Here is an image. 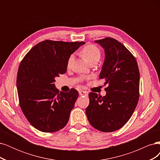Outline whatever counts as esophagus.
I'll return each instance as SVG.
<instances>
[{
    "mask_svg": "<svg viewBox=\"0 0 160 160\" xmlns=\"http://www.w3.org/2000/svg\"><path fill=\"white\" fill-rule=\"evenodd\" d=\"M79 93L80 95H83V96H88V92L85 91H79Z\"/></svg>",
    "mask_w": 160,
    "mask_h": 160,
    "instance_id": "34e87169",
    "label": "esophagus"
}]
</instances>
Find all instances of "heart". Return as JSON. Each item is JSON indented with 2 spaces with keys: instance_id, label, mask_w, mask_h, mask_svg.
I'll use <instances>...</instances> for the list:
<instances>
[{
  "instance_id": "1",
  "label": "heart",
  "mask_w": 160,
  "mask_h": 160,
  "mask_svg": "<svg viewBox=\"0 0 160 160\" xmlns=\"http://www.w3.org/2000/svg\"><path fill=\"white\" fill-rule=\"evenodd\" d=\"M80 53L89 63L94 61H98L101 57L100 49L96 45L93 44H88L85 45L81 49ZM72 60H73V57L71 55L67 59V67H69L71 66Z\"/></svg>"
}]
</instances>
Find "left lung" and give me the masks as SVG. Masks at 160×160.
Instances as JSON below:
<instances>
[{
  "label": "left lung",
  "mask_w": 160,
  "mask_h": 160,
  "mask_svg": "<svg viewBox=\"0 0 160 160\" xmlns=\"http://www.w3.org/2000/svg\"><path fill=\"white\" fill-rule=\"evenodd\" d=\"M105 49V58L99 75L104 79L106 95L91 92L86 115L90 124L103 132L122 128L132 117L139 97V71L135 57L115 38L95 41Z\"/></svg>",
  "instance_id": "left-lung-1"
}]
</instances>
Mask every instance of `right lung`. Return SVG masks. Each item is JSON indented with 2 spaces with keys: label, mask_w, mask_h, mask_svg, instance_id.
<instances>
[{
  "label": "right lung",
  "mask_w": 160,
  "mask_h": 160,
  "mask_svg": "<svg viewBox=\"0 0 160 160\" xmlns=\"http://www.w3.org/2000/svg\"><path fill=\"white\" fill-rule=\"evenodd\" d=\"M85 43L43 41L21 62L17 77L19 105L28 122L41 132H57L68 122L79 93L75 89L59 92L55 77L65 73L68 58Z\"/></svg>",
  "instance_id": "right-lung-1"
}]
</instances>
